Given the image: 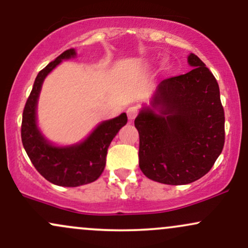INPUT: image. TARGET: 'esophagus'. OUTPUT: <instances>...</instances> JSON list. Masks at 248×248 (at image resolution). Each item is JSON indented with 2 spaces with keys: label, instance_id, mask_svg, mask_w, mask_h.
<instances>
[{
  "label": "esophagus",
  "instance_id": "1",
  "mask_svg": "<svg viewBox=\"0 0 248 248\" xmlns=\"http://www.w3.org/2000/svg\"><path fill=\"white\" fill-rule=\"evenodd\" d=\"M137 114H139V108L136 106H132L127 109V116L129 120H134Z\"/></svg>",
  "mask_w": 248,
  "mask_h": 248
}]
</instances>
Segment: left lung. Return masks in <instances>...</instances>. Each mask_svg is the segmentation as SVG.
Here are the masks:
<instances>
[{
    "label": "left lung",
    "instance_id": "8db88e82",
    "mask_svg": "<svg viewBox=\"0 0 248 248\" xmlns=\"http://www.w3.org/2000/svg\"><path fill=\"white\" fill-rule=\"evenodd\" d=\"M185 75L166 78L135 119L145 177L187 185L210 171L224 147V109L215 76L195 54Z\"/></svg>",
    "mask_w": 248,
    "mask_h": 248
}]
</instances>
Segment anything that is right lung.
<instances>
[{
  "instance_id": "right-lung-1",
  "label": "right lung",
  "mask_w": 248,
  "mask_h": 248,
  "mask_svg": "<svg viewBox=\"0 0 248 248\" xmlns=\"http://www.w3.org/2000/svg\"><path fill=\"white\" fill-rule=\"evenodd\" d=\"M75 56V49L64 50L39 71L24 107L22 120V142L32 164L46 180L63 187L82 186L100 177L105 169L107 149L128 120L126 113H122L101 122L84 141L69 147H56L45 139L37 124V104L41 85L62 60Z\"/></svg>"
}]
</instances>
